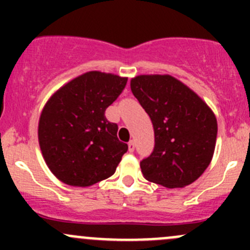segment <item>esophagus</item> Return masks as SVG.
Segmentation results:
<instances>
[{"label":"esophagus","mask_w":250,"mask_h":250,"mask_svg":"<svg viewBox=\"0 0 250 250\" xmlns=\"http://www.w3.org/2000/svg\"><path fill=\"white\" fill-rule=\"evenodd\" d=\"M134 148H135V145H134V141H129V143H128V150L130 151V152H133V151H134Z\"/></svg>","instance_id":"1"}]
</instances>
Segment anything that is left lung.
<instances>
[{"label": "left lung", "mask_w": 250, "mask_h": 250, "mask_svg": "<svg viewBox=\"0 0 250 250\" xmlns=\"http://www.w3.org/2000/svg\"><path fill=\"white\" fill-rule=\"evenodd\" d=\"M130 89L150 116L155 147L140 162L146 180L185 188L210 165L218 122L213 110L190 87L170 75H139Z\"/></svg>", "instance_id": "left-lung-1"}]
</instances>
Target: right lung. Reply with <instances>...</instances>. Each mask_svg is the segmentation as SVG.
Segmentation results:
<instances>
[{
	"mask_svg": "<svg viewBox=\"0 0 250 250\" xmlns=\"http://www.w3.org/2000/svg\"><path fill=\"white\" fill-rule=\"evenodd\" d=\"M127 77L88 71L55 90L41 111L39 144L57 179L87 188L116 172L128 145L118 140L105 110L117 99Z\"/></svg>",
	"mask_w": 250,
	"mask_h": 250,
	"instance_id": "1",
	"label": "right lung"
}]
</instances>
